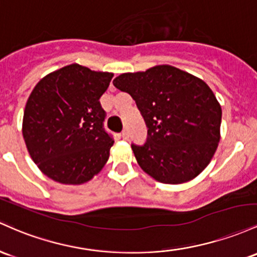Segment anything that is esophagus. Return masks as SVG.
Masks as SVG:
<instances>
[{
	"instance_id": "esophagus-1",
	"label": "esophagus",
	"mask_w": 257,
	"mask_h": 257,
	"mask_svg": "<svg viewBox=\"0 0 257 257\" xmlns=\"http://www.w3.org/2000/svg\"><path fill=\"white\" fill-rule=\"evenodd\" d=\"M121 137H122V140H128V131H127V130H123V131L121 132Z\"/></svg>"
}]
</instances>
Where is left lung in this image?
<instances>
[{
	"label": "left lung",
	"instance_id": "left-lung-1",
	"mask_svg": "<svg viewBox=\"0 0 257 257\" xmlns=\"http://www.w3.org/2000/svg\"><path fill=\"white\" fill-rule=\"evenodd\" d=\"M113 83L134 98L146 121L147 142L131 146L146 174L180 184L209 165L221 138L222 109L206 82L164 64L121 74Z\"/></svg>",
	"mask_w": 257,
	"mask_h": 257
}]
</instances>
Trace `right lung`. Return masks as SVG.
I'll list each match as a JSON object with an SVG mask.
<instances>
[{"label":"right lung","mask_w":257,"mask_h":257,"mask_svg":"<svg viewBox=\"0 0 257 257\" xmlns=\"http://www.w3.org/2000/svg\"><path fill=\"white\" fill-rule=\"evenodd\" d=\"M113 76L70 64L34 87L23 116V137L31 159L51 180L86 183L108 161L114 141L103 128L99 98Z\"/></svg>","instance_id":"right-lung-1"}]
</instances>
